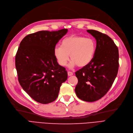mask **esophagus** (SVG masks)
Here are the masks:
<instances>
[{
  "mask_svg": "<svg viewBox=\"0 0 133 133\" xmlns=\"http://www.w3.org/2000/svg\"><path fill=\"white\" fill-rule=\"evenodd\" d=\"M73 75V72H71V71H68V75L69 76H71V75Z\"/></svg>",
  "mask_w": 133,
  "mask_h": 133,
  "instance_id": "obj_1",
  "label": "esophagus"
}]
</instances>
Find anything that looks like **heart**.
Listing matches in <instances>:
<instances>
[{"mask_svg": "<svg viewBox=\"0 0 133 133\" xmlns=\"http://www.w3.org/2000/svg\"><path fill=\"white\" fill-rule=\"evenodd\" d=\"M96 42L92 38H86L79 35H71L63 39L61 46H56L54 49L55 58L62 66L66 65L69 59L70 66L77 65L83 67L88 65L94 57Z\"/></svg>", "mask_w": 133, "mask_h": 133, "instance_id": "b5f03b06", "label": "heart"}]
</instances>
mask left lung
<instances>
[{"instance_id":"1","label":"left lung","mask_w":133,"mask_h":133,"mask_svg":"<svg viewBox=\"0 0 133 133\" xmlns=\"http://www.w3.org/2000/svg\"><path fill=\"white\" fill-rule=\"evenodd\" d=\"M87 31L96 40V50L92 61L75 72L78 83L75 91L81 100L93 102L104 97L112 86L118 70L119 54L108 35L95 30Z\"/></svg>"}]
</instances>
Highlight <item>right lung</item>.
Returning <instances> with one entry per match:
<instances>
[{
    "label": "right lung",
    "mask_w": 133,
    "mask_h": 133,
    "mask_svg": "<svg viewBox=\"0 0 133 133\" xmlns=\"http://www.w3.org/2000/svg\"><path fill=\"white\" fill-rule=\"evenodd\" d=\"M68 32L39 31L25 36L15 57V65L21 87L29 96L41 104H49L58 96L67 71L58 64L54 55L58 42Z\"/></svg>",
    "instance_id": "1"
}]
</instances>
